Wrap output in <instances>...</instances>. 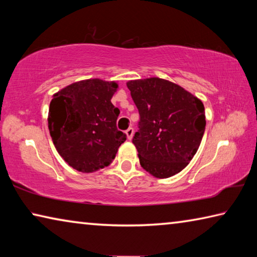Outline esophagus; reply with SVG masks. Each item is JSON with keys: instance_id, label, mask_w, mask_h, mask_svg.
I'll return each instance as SVG.
<instances>
[{"instance_id": "esophagus-1", "label": "esophagus", "mask_w": 257, "mask_h": 257, "mask_svg": "<svg viewBox=\"0 0 257 257\" xmlns=\"http://www.w3.org/2000/svg\"><path fill=\"white\" fill-rule=\"evenodd\" d=\"M125 135H127V138L129 139V141H132L133 136H134V129L132 127L128 128L127 130H125Z\"/></svg>"}]
</instances>
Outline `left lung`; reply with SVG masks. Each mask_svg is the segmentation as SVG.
<instances>
[{
	"label": "left lung",
	"mask_w": 257,
	"mask_h": 257,
	"mask_svg": "<svg viewBox=\"0 0 257 257\" xmlns=\"http://www.w3.org/2000/svg\"><path fill=\"white\" fill-rule=\"evenodd\" d=\"M127 87L141 120L133 138L139 163L160 179L179 173L196 154L205 132V108L181 86L158 77Z\"/></svg>",
	"instance_id": "8db88e82"
}]
</instances>
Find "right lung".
<instances>
[{
  "label": "right lung",
  "mask_w": 257,
  "mask_h": 257,
  "mask_svg": "<svg viewBox=\"0 0 257 257\" xmlns=\"http://www.w3.org/2000/svg\"><path fill=\"white\" fill-rule=\"evenodd\" d=\"M115 81L80 80L53 95L49 130L58 153L77 171L90 173L110 165L127 139L116 128L119 108L111 103Z\"/></svg>",
  "instance_id": "right-lung-1"
}]
</instances>
